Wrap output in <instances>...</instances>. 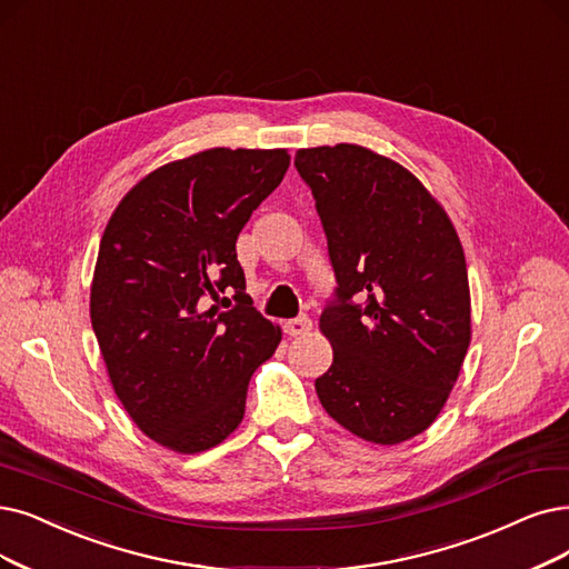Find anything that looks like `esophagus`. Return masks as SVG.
<instances>
[{"instance_id": "34e87169", "label": "esophagus", "mask_w": 569, "mask_h": 569, "mask_svg": "<svg viewBox=\"0 0 569 569\" xmlns=\"http://www.w3.org/2000/svg\"><path fill=\"white\" fill-rule=\"evenodd\" d=\"M310 329H312V322L308 320L306 315L293 317V320H287V322H284V331H287L289 336H303V333H308Z\"/></svg>"}]
</instances>
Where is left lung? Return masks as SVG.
Returning a JSON list of instances; mask_svg holds the SVG:
<instances>
[{
    "instance_id": "left-lung-1",
    "label": "left lung",
    "mask_w": 569,
    "mask_h": 569,
    "mask_svg": "<svg viewBox=\"0 0 569 569\" xmlns=\"http://www.w3.org/2000/svg\"><path fill=\"white\" fill-rule=\"evenodd\" d=\"M293 166L338 282V303L320 317L333 361L315 380L317 397L363 441L413 439L441 413L471 340L456 226L413 172L367 147L299 149Z\"/></svg>"
}]
</instances>
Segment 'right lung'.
I'll return each mask as SVG.
<instances>
[{"label": "right lung", "mask_w": 569, "mask_h": 569, "mask_svg": "<svg viewBox=\"0 0 569 569\" xmlns=\"http://www.w3.org/2000/svg\"><path fill=\"white\" fill-rule=\"evenodd\" d=\"M287 168V149H206L142 177L109 217L90 322L113 392L168 450L193 456L233 435L249 378L280 346L244 293L236 240ZM231 288V311L209 306Z\"/></svg>", "instance_id": "right-lung-1"}]
</instances>
